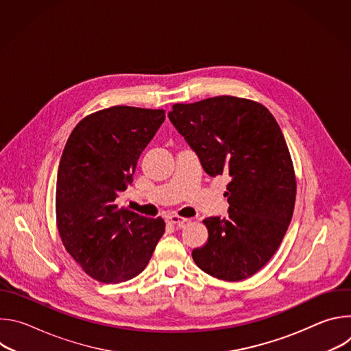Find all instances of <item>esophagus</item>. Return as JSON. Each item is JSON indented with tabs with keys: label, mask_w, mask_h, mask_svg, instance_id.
<instances>
[{
	"label": "esophagus",
	"mask_w": 351,
	"mask_h": 351,
	"mask_svg": "<svg viewBox=\"0 0 351 351\" xmlns=\"http://www.w3.org/2000/svg\"><path fill=\"white\" fill-rule=\"evenodd\" d=\"M167 221L172 225H178V226H183L186 222H187V218H182V217H178V215H169L167 218Z\"/></svg>",
	"instance_id": "esophagus-1"
}]
</instances>
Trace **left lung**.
Here are the masks:
<instances>
[{"instance_id": "1", "label": "left lung", "mask_w": 351, "mask_h": 351, "mask_svg": "<svg viewBox=\"0 0 351 351\" xmlns=\"http://www.w3.org/2000/svg\"><path fill=\"white\" fill-rule=\"evenodd\" d=\"M168 117L206 173L229 176V215L203 221L208 241L193 250L194 263L222 280L250 278L275 254L294 210L295 178L278 122L264 106L232 95L175 104Z\"/></svg>"}]
</instances>
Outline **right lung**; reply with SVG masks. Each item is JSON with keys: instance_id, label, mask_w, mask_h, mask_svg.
I'll return each instance as SVG.
<instances>
[{"instance_id": "1", "label": "right lung", "mask_w": 351, "mask_h": 351, "mask_svg": "<svg viewBox=\"0 0 351 351\" xmlns=\"http://www.w3.org/2000/svg\"><path fill=\"white\" fill-rule=\"evenodd\" d=\"M164 121V110L117 106L82 119L66 141L57 176L58 232L66 252L98 282L137 276L165 232L162 218L115 204Z\"/></svg>"}]
</instances>
